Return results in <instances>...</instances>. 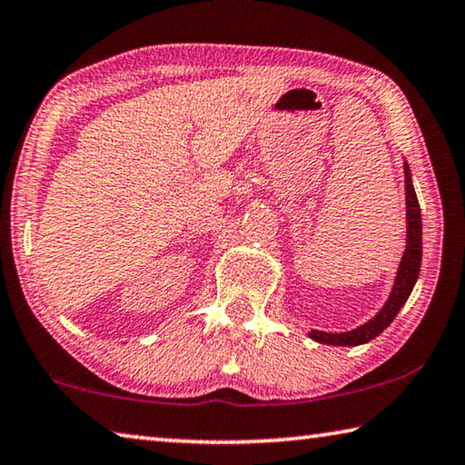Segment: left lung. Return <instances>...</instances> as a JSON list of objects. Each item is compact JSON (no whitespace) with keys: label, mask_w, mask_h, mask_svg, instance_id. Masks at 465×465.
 <instances>
[{"label":"left lung","mask_w":465,"mask_h":465,"mask_svg":"<svg viewBox=\"0 0 465 465\" xmlns=\"http://www.w3.org/2000/svg\"><path fill=\"white\" fill-rule=\"evenodd\" d=\"M404 178H406V250L402 261H400L396 281H393L391 293L385 302L383 308L377 312V316L365 322L363 326L349 332H320L312 330L310 338L322 344H336V346H357L373 341L388 328L398 312L402 310L406 299L411 297L414 282L420 272V258H422V222H420V204L416 199L411 168L404 162Z\"/></svg>","instance_id":"1"}]
</instances>
